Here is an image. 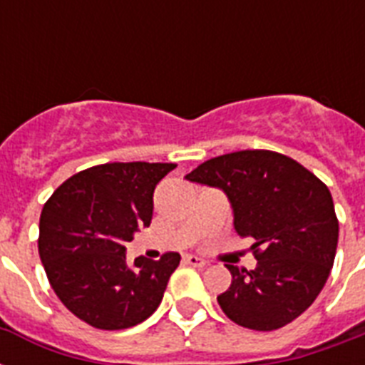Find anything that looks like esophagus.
I'll list each match as a JSON object with an SVG mask.
<instances>
[{
  "label": "esophagus",
  "mask_w": 365,
  "mask_h": 365,
  "mask_svg": "<svg viewBox=\"0 0 365 365\" xmlns=\"http://www.w3.org/2000/svg\"><path fill=\"white\" fill-rule=\"evenodd\" d=\"M183 263H187V265H191V267H206V263H208V261L202 259V257H199V255L189 254L183 257Z\"/></svg>",
  "instance_id": "obj_1"
}]
</instances>
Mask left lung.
I'll return each mask as SVG.
<instances>
[{"instance_id":"8db88e82","label":"left lung","mask_w":365,"mask_h":365,"mask_svg":"<svg viewBox=\"0 0 365 365\" xmlns=\"http://www.w3.org/2000/svg\"><path fill=\"white\" fill-rule=\"evenodd\" d=\"M185 180L222 189L235 231L254 239L255 269L227 265L233 280L217 295L229 320L272 331L303 314L334 267L339 223L329 189L297 160L265 149L206 160Z\"/></svg>"}]
</instances>
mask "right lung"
<instances>
[{"label": "right lung", "instance_id": "add662e5", "mask_svg": "<svg viewBox=\"0 0 365 365\" xmlns=\"http://www.w3.org/2000/svg\"><path fill=\"white\" fill-rule=\"evenodd\" d=\"M172 163H108L66 180L39 217V257L54 294L83 322L125 329L163 301L180 254L126 261V242L149 227L153 191Z\"/></svg>", "mask_w": 365, "mask_h": 365}]
</instances>
